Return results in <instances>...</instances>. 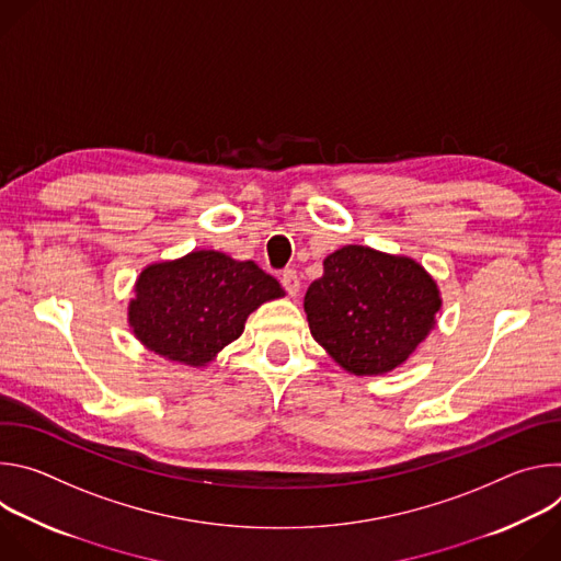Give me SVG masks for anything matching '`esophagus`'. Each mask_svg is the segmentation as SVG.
Returning <instances> with one entry per match:
<instances>
[{"label":"esophagus","mask_w":561,"mask_h":561,"mask_svg":"<svg viewBox=\"0 0 561 561\" xmlns=\"http://www.w3.org/2000/svg\"><path fill=\"white\" fill-rule=\"evenodd\" d=\"M282 286H284V290H286L290 297H297V293H299V277H297V271L286 268V271L282 273Z\"/></svg>","instance_id":"34e87169"}]
</instances>
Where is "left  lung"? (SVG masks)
Wrapping results in <instances>:
<instances>
[{"instance_id": "left-lung-1", "label": "left lung", "mask_w": 561, "mask_h": 561, "mask_svg": "<svg viewBox=\"0 0 561 561\" xmlns=\"http://www.w3.org/2000/svg\"><path fill=\"white\" fill-rule=\"evenodd\" d=\"M442 297L411 257L344 247L304 297L310 335L353 375H383L404 364L435 329Z\"/></svg>"}]
</instances>
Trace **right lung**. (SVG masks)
Masks as SVG:
<instances>
[{"label": "right lung", "instance_id": "add662e5", "mask_svg": "<svg viewBox=\"0 0 561 561\" xmlns=\"http://www.w3.org/2000/svg\"><path fill=\"white\" fill-rule=\"evenodd\" d=\"M277 297H284L279 282L255 262L193 251L141 271L128 324L154 355L197 368L244 333L253 310Z\"/></svg>", "mask_w": 561, "mask_h": 561}]
</instances>
